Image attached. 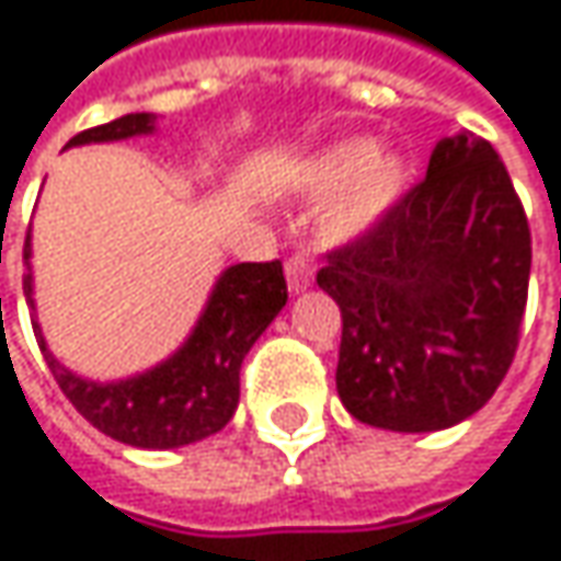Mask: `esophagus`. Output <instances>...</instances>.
Segmentation results:
<instances>
[{
  "label": "esophagus",
  "instance_id": "1",
  "mask_svg": "<svg viewBox=\"0 0 561 561\" xmlns=\"http://www.w3.org/2000/svg\"><path fill=\"white\" fill-rule=\"evenodd\" d=\"M285 279H288V291H305V288H311L313 282V266L311 260L305 256V253H295V256H288L285 260Z\"/></svg>",
  "mask_w": 561,
  "mask_h": 561
}]
</instances>
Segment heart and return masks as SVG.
<instances>
[{"instance_id":"b5f03b06","label":"heart","mask_w":561,"mask_h":561,"mask_svg":"<svg viewBox=\"0 0 561 561\" xmlns=\"http://www.w3.org/2000/svg\"><path fill=\"white\" fill-rule=\"evenodd\" d=\"M305 186L317 196L341 190L320 213V234L330 244H346L368 234L403 199L410 164L397 151H375L371 142H343L305 168Z\"/></svg>"}]
</instances>
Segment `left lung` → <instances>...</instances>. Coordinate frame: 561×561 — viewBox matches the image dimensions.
<instances>
[{"label":"left lung","mask_w":561,"mask_h":561,"mask_svg":"<svg viewBox=\"0 0 561 561\" xmlns=\"http://www.w3.org/2000/svg\"><path fill=\"white\" fill-rule=\"evenodd\" d=\"M530 282V225L495 149L442 139L425 181L327 253L340 305V400L358 422L438 432L482 410L508 375Z\"/></svg>","instance_id":"1"}]
</instances>
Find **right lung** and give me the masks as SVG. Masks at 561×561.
I'll use <instances>...</instances> for the list:
<instances>
[{"mask_svg": "<svg viewBox=\"0 0 561 561\" xmlns=\"http://www.w3.org/2000/svg\"><path fill=\"white\" fill-rule=\"evenodd\" d=\"M151 129V114H126L72 136L66 149L84 142H116L129 136H146ZM24 298L34 308L31 234L24 238ZM285 301L288 288L279 260L228 266L215 282L209 305L196 320L190 340L161 365L114 383L84 380L62 368L47 348L37 320L34 336L59 390L98 432L123 445L168 450L203 442L231 422L241 397V362L260 340V333L273 323V317L285 308Z\"/></svg>", "mask_w": 561, "mask_h": 561, "instance_id": "obj_1", "label": "right lung"}]
</instances>
